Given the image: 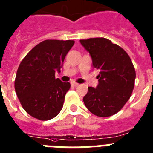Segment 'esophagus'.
Here are the masks:
<instances>
[{
	"label": "esophagus",
	"instance_id": "1",
	"mask_svg": "<svg viewBox=\"0 0 153 153\" xmlns=\"http://www.w3.org/2000/svg\"><path fill=\"white\" fill-rule=\"evenodd\" d=\"M71 85H73V86H78L79 84H78V83H77V82H74V81H73V82H71Z\"/></svg>",
	"mask_w": 153,
	"mask_h": 153
}]
</instances>
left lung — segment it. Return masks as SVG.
<instances>
[{
  "mask_svg": "<svg viewBox=\"0 0 153 153\" xmlns=\"http://www.w3.org/2000/svg\"><path fill=\"white\" fill-rule=\"evenodd\" d=\"M89 53L94 68L99 71L96 88L88 87L83 97L86 108L99 117L120 111L134 88L135 71L128 54L119 45L105 38L80 40Z\"/></svg>",
  "mask_w": 153,
  "mask_h": 153,
  "instance_id": "1",
  "label": "left lung"
}]
</instances>
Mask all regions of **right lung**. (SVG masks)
Segmentation results:
<instances>
[{
	"label": "right lung",
	"mask_w": 153,
	"mask_h": 153,
	"mask_svg": "<svg viewBox=\"0 0 153 153\" xmlns=\"http://www.w3.org/2000/svg\"><path fill=\"white\" fill-rule=\"evenodd\" d=\"M74 41L45 40L33 48L21 61L14 88L24 109L40 120H49L63 107L69 82L55 78Z\"/></svg>",
	"instance_id": "add662e5"
}]
</instances>
